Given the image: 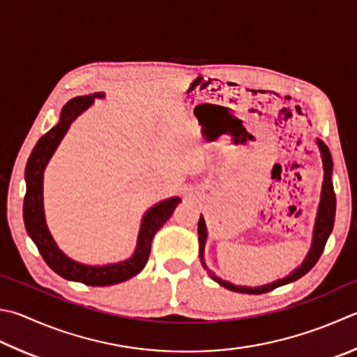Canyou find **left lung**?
<instances>
[{
    "instance_id": "1",
    "label": "left lung",
    "mask_w": 357,
    "mask_h": 357,
    "mask_svg": "<svg viewBox=\"0 0 357 357\" xmlns=\"http://www.w3.org/2000/svg\"><path fill=\"white\" fill-rule=\"evenodd\" d=\"M317 145H319V150L321 154V164H323V184H321V192H320V203L319 209H317L315 215V223L312 229V241H310V248L307 251L306 257L301 262L300 267H296L290 275L286 278H281V280H276L273 282L264 284V286L257 287H246V286H236L229 281H225L222 278H218L212 270H209L204 259V250H206V242H207V228L204 217L199 215L198 220V243H199V261L201 265L207 270V275L212 278L213 281L218 282L220 286L229 289L232 291H238V294H248V295H261L267 294L270 290H275L276 287L286 286L289 282H294L300 280L307 271L314 267L321 256L323 250H325V245L328 242V237L331 236L333 228H334V218H335V193H334V185H333V158L331 153H329V148L326 144L320 139H317Z\"/></svg>"
}]
</instances>
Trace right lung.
<instances>
[{"label":"right lung","instance_id":"obj_1","mask_svg":"<svg viewBox=\"0 0 357 357\" xmlns=\"http://www.w3.org/2000/svg\"><path fill=\"white\" fill-rule=\"evenodd\" d=\"M105 93L96 92L87 96H76L62 107L57 125L42 135L28 159L24 170L26 195L23 203V220L32 242L36 243L43 261L50 268L62 276L63 280L82 282L86 286H114L140 273L148 262L151 242L156 232L164 226L172 213L181 203L179 197L162 199L150 207L142 217L137 243L131 257L125 261L106 265H87L68 257L51 236L43 209V173L50 159L53 158L57 146L66 137L67 131L77 116L93 105L95 100H102Z\"/></svg>","mask_w":357,"mask_h":357}]
</instances>
